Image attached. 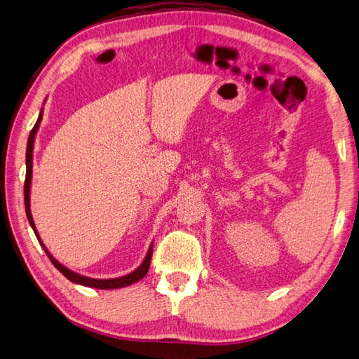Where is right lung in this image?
I'll return each mask as SVG.
<instances>
[{
    "label": "right lung",
    "instance_id": "right-lung-1",
    "mask_svg": "<svg viewBox=\"0 0 359 359\" xmlns=\"http://www.w3.org/2000/svg\"><path fill=\"white\" fill-rule=\"evenodd\" d=\"M43 118V108L40 111V116H38V120L35 126L32 128V131H30L29 134V140H27V149H26V180H25V205H26V216H27V220L30 226H32V230L36 236L38 242H40V245L43 247L44 253L48 255V257L50 259V262L53 264V266L63 274L65 278L69 279L71 282H74V284H79V285H85V287H90V288H102V290H112V288H123V287H128L134 284V282L140 280L142 278L147 276V273L149 270V264H151V256H152V243L151 247L148 250L147 256H144L143 262L137 266V269L133 271L126 274V276H120V278H114V279H94V278H88V276H83V274L80 273H75L72 270L67 269V266H65L63 264H60L55 257H53L49 250L46 248V245L43 243L40 234H38L36 231V226L34 224V217H32V212H30V184H32V160H34V142H35V135H36V131L38 128H40V121Z\"/></svg>",
    "mask_w": 359,
    "mask_h": 359
}]
</instances>
